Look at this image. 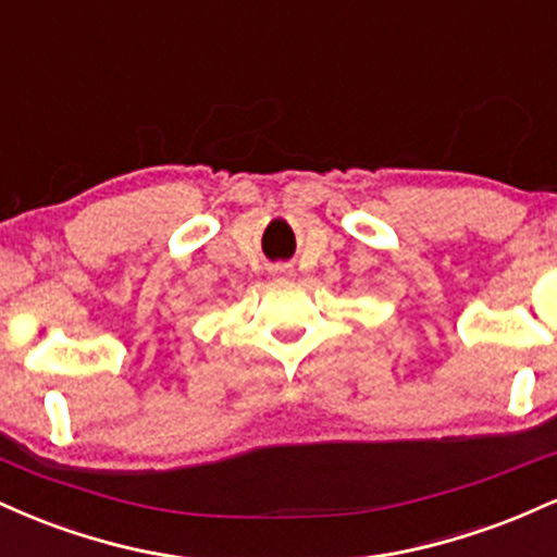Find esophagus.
I'll list each match as a JSON object with an SVG mask.
<instances>
[{"instance_id":"esophagus-1","label":"esophagus","mask_w":557,"mask_h":557,"mask_svg":"<svg viewBox=\"0 0 557 557\" xmlns=\"http://www.w3.org/2000/svg\"><path fill=\"white\" fill-rule=\"evenodd\" d=\"M274 274H277L280 280H287L293 274V270H290V267H277V270H274Z\"/></svg>"}]
</instances>
